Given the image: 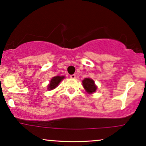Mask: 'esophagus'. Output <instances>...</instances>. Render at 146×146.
Here are the masks:
<instances>
[{"instance_id":"1","label":"esophagus","mask_w":146,"mask_h":146,"mask_svg":"<svg viewBox=\"0 0 146 146\" xmlns=\"http://www.w3.org/2000/svg\"><path fill=\"white\" fill-rule=\"evenodd\" d=\"M70 78H72V79H74V78H76V75H75V74H72V75H70Z\"/></svg>"}]
</instances>
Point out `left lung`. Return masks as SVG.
Segmentation results:
<instances>
[{"label": "left lung", "instance_id": "1", "mask_svg": "<svg viewBox=\"0 0 146 146\" xmlns=\"http://www.w3.org/2000/svg\"><path fill=\"white\" fill-rule=\"evenodd\" d=\"M83 85L87 93L92 94L96 92L97 87L94 84V81L91 78H85L83 80Z\"/></svg>", "mask_w": 146, "mask_h": 146}]
</instances>
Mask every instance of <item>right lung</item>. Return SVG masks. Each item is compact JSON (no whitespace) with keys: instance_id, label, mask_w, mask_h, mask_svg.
<instances>
[{"instance_id":"add662e5","label":"right lung","mask_w":146,"mask_h":146,"mask_svg":"<svg viewBox=\"0 0 146 146\" xmlns=\"http://www.w3.org/2000/svg\"><path fill=\"white\" fill-rule=\"evenodd\" d=\"M64 78V76H56L55 77H53V78L50 80V83L48 85V90H54V88H56V86H58L60 82Z\"/></svg>"}]
</instances>
